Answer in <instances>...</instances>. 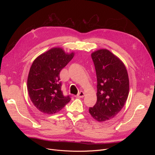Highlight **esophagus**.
<instances>
[{"label": "esophagus", "instance_id": "1", "mask_svg": "<svg viewBox=\"0 0 155 155\" xmlns=\"http://www.w3.org/2000/svg\"><path fill=\"white\" fill-rule=\"evenodd\" d=\"M84 95H85L84 92H82V91H80V92L77 94V97H78V98H82V97H84Z\"/></svg>", "mask_w": 155, "mask_h": 155}]
</instances>
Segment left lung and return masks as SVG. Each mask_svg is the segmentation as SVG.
Here are the masks:
<instances>
[{"mask_svg": "<svg viewBox=\"0 0 155 155\" xmlns=\"http://www.w3.org/2000/svg\"><path fill=\"white\" fill-rule=\"evenodd\" d=\"M95 68L97 102L89 112L97 121L104 122L115 117L127 99L129 82L124 63L106 49L91 54Z\"/></svg>", "mask_w": 155, "mask_h": 155, "instance_id": "8db88e82", "label": "left lung"}]
</instances>
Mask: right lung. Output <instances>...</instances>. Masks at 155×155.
I'll return each instance as SVG.
<instances>
[{
  "instance_id": "right-lung-1",
  "label": "right lung",
  "mask_w": 155,
  "mask_h": 155,
  "mask_svg": "<svg viewBox=\"0 0 155 155\" xmlns=\"http://www.w3.org/2000/svg\"><path fill=\"white\" fill-rule=\"evenodd\" d=\"M74 53H65L53 48L39 55L32 63L28 78V91L35 106L48 114L58 112L71 100L61 91V70L71 60Z\"/></svg>"
}]
</instances>
